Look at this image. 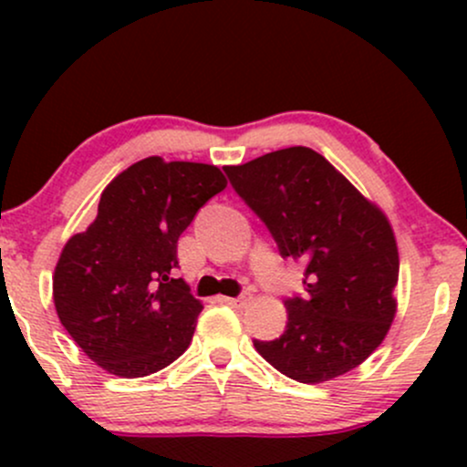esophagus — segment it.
Listing matches in <instances>:
<instances>
[{"label":"esophagus","mask_w":467,"mask_h":467,"mask_svg":"<svg viewBox=\"0 0 467 467\" xmlns=\"http://www.w3.org/2000/svg\"><path fill=\"white\" fill-rule=\"evenodd\" d=\"M222 301L226 303V305H230V307H239V309H244L245 305H248V298H245V296H239V298L226 296V298H222Z\"/></svg>","instance_id":"obj_1"}]
</instances>
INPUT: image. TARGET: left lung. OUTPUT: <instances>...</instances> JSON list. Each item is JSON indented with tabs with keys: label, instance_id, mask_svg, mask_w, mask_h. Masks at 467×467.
Masks as SVG:
<instances>
[{
	"label": "left lung",
	"instance_id": "1",
	"mask_svg": "<svg viewBox=\"0 0 467 467\" xmlns=\"http://www.w3.org/2000/svg\"><path fill=\"white\" fill-rule=\"evenodd\" d=\"M223 171L270 230L283 259L307 265V294L285 301L283 336L254 340V349L303 384L356 368L382 345L398 312L400 254L387 215L307 147Z\"/></svg>",
	"mask_w": 467,
	"mask_h": 467
}]
</instances>
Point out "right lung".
Masks as SVG:
<instances>
[{"label":"right lung","mask_w":467,"mask_h":467,"mask_svg":"<svg viewBox=\"0 0 467 467\" xmlns=\"http://www.w3.org/2000/svg\"><path fill=\"white\" fill-rule=\"evenodd\" d=\"M226 184L213 164L144 158L107 184L99 215L69 237L52 276L55 307L107 373L144 378L189 349L203 307L173 278L178 239Z\"/></svg>","instance_id":"obj_1"}]
</instances>
